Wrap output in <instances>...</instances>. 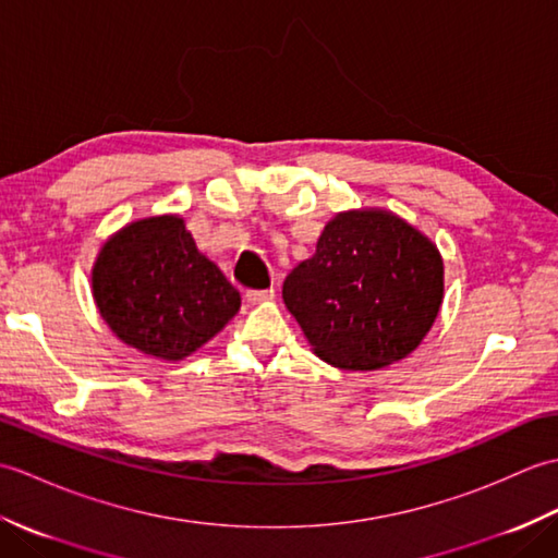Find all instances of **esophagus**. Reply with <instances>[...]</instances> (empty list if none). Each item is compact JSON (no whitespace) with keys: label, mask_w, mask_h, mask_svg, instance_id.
<instances>
[{"label":"esophagus","mask_w":558,"mask_h":558,"mask_svg":"<svg viewBox=\"0 0 558 558\" xmlns=\"http://www.w3.org/2000/svg\"><path fill=\"white\" fill-rule=\"evenodd\" d=\"M276 298V290L268 288V290H246V300L252 304H260V302H270Z\"/></svg>","instance_id":"esophagus-1"}]
</instances>
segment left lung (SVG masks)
<instances>
[{"instance_id": "1", "label": "left lung", "mask_w": 558, "mask_h": 558, "mask_svg": "<svg viewBox=\"0 0 558 558\" xmlns=\"http://www.w3.org/2000/svg\"><path fill=\"white\" fill-rule=\"evenodd\" d=\"M282 300L324 362L384 369L420 345L444 300L436 244L388 210L338 213L316 254L292 268Z\"/></svg>"}]
</instances>
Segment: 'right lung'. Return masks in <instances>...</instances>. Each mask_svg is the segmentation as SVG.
Listing matches in <instances>:
<instances>
[{
	"label": "right lung",
	"instance_id": "1",
	"mask_svg": "<svg viewBox=\"0 0 558 558\" xmlns=\"http://www.w3.org/2000/svg\"><path fill=\"white\" fill-rule=\"evenodd\" d=\"M93 300L117 338L170 362L220 333L242 304L180 216L144 218L112 234L93 266Z\"/></svg>",
	"mask_w": 558,
	"mask_h": 558
}]
</instances>
